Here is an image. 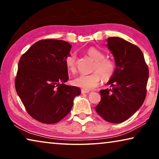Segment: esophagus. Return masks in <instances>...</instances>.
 Returning a JSON list of instances; mask_svg holds the SVG:
<instances>
[{"label": "esophagus", "instance_id": "obj_1", "mask_svg": "<svg viewBox=\"0 0 159 159\" xmlns=\"http://www.w3.org/2000/svg\"><path fill=\"white\" fill-rule=\"evenodd\" d=\"M81 93L84 94V93H89V91L88 90H85V89H81Z\"/></svg>", "mask_w": 159, "mask_h": 159}]
</instances>
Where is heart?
<instances>
[{
  "label": "heart",
  "instance_id": "1",
  "mask_svg": "<svg viewBox=\"0 0 159 159\" xmlns=\"http://www.w3.org/2000/svg\"><path fill=\"white\" fill-rule=\"evenodd\" d=\"M87 53L94 60L92 70L94 72L91 74H80L73 80L75 86L89 90L97 87L102 78L104 80H108L112 76L115 70V65L113 60L105 57V55L97 48H91ZM66 65L70 72L74 73L76 70V55L71 53L66 57Z\"/></svg>",
  "mask_w": 159,
  "mask_h": 159
}]
</instances>
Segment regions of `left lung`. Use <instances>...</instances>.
Masks as SVG:
<instances>
[{"instance_id":"1","label":"left lung","mask_w":159,"mask_h":159,"mask_svg":"<svg viewBox=\"0 0 159 159\" xmlns=\"http://www.w3.org/2000/svg\"><path fill=\"white\" fill-rule=\"evenodd\" d=\"M107 47L115 57L116 68L108 81L111 89L100 91L98 115L111 123L129 119L142 106L146 96L148 68L138 47L120 37L107 39Z\"/></svg>"}]
</instances>
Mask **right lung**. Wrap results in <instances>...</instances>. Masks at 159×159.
Segmentation results:
<instances>
[{
	"label": "right lung",
	"instance_id": "add662e5",
	"mask_svg": "<svg viewBox=\"0 0 159 159\" xmlns=\"http://www.w3.org/2000/svg\"><path fill=\"white\" fill-rule=\"evenodd\" d=\"M71 47L63 40H40L19 60L16 90L31 117L42 123L60 121L80 94L79 88L64 84L69 79L66 59Z\"/></svg>",
	"mask_w": 159,
	"mask_h": 159
}]
</instances>
